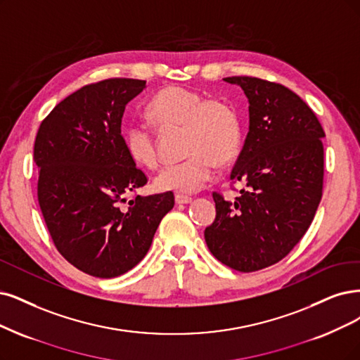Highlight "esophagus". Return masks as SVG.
I'll return each mask as SVG.
<instances>
[{"mask_svg": "<svg viewBox=\"0 0 360 360\" xmlns=\"http://www.w3.org/2000/svg\"><path fill=\"white\" fill-rule=\"evenodd\" d=\"M175 202L176 205H188L193 202V198L190 195H184V194H176L175 195Z\"/></svg>", "mask_w": 360, "mask_h": 360, "instance_id": "obj_1", "label": "esophagus"}]
</instances>
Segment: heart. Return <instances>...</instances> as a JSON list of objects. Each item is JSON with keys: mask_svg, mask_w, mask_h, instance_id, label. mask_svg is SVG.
<instances>
[{"mask_svg": "<svg viewBox=\"0 0 360 360\" xmlns=\"http://www.w3.org/2000/svg\"><path fill=\"white\" fill-rule=\"evenodd\" d=\"M146 117L158 129H185V153L190 157L166 166L154 179L158 191L191 194L215 175L217 162H231L240 148V122L231 105L206 99L198 91L169 86L151 98ZM124 150L133 163L154 169L158 163L155 142L148 129L129 124L123 131Z\"/></svg>", "mask_w": 360, "mask_h": 360, "instance_id": "b5f03b06", "label": "heart"}]
</instances>
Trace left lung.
I'll list each match as a JSON object with an SVG mask.
<instances>
[{"instance_id":"8db88e82","label":"left lung","mask_w":360,"mask_h":360,"mask_svg":"<svg viewBox=\"0 0 360 360\" xmlns=\"http://www.w3.org/2000/svg\"><path fill=\"white\" fill-rule=\"evenodd\" d=\"M249 102V131L230 179L246 190L233 203L214 193L217 217L205 240L242 273L283 259L309 230L322 198L325 131L294 91L255 77H227Z\"/></svg>"}]
</instances>
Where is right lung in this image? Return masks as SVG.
<instances>
[{
    "label": "right lung",
    "instance_id": "obj_1",
    "mask_svg": "<svg viewBox=\"0 0 360 360\" xmlns=\"http://www.w3.org/2000/svg\"><path fill=\"white\" fill-rule=\"evenodd\" d=\"M146 87L143 79L111 78L59 102L38 129V203L62 257L90 276L111 278L146 255L172 193L127 195L146 184L129 158L122 118Z\"/></svg>",
    "mask_w": 360,
    "mask_h": 360
}]
</instances>
